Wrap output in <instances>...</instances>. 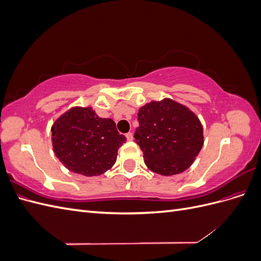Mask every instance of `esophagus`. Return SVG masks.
Here are the masks:
<instances>
[{
	"label": "esophagus",
	"mask_w": 261,
	"mask_h": 261,
	"mask_svg": "<svg viewBox=\"0 0 261 261\" xmlns=\"http://www.w3.org/2000/svg\"><path fill=\"white\" fill-rule=\"evenodd\" d=\"M126 138H127L128 141H132V140H133V134H132V133H127V134H126Z\"/></svg>",
	"instance_id": "34e87169"
}]
</instances>
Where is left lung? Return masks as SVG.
I'll use <instances>...</instances> for the list:
<instances>
[{
    "label": "left lung",
    "mask_w": 261,
    "mask_h": 261,
    "mask_svg": "<svg viewBox=\"0 0 261 261\" xmlns=\"http://www.w3.org/2000/svg\"><path fill=\"white\" fill-rule=\"evenodd\" d=\"M135 141L147 167L161 175H174L193 164L203 145L202 126L192 111L164 99L140 108Z\"/></svg>",
    "instance_id": "8db88e82"
}]
</instances>
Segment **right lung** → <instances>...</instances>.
I'll use <instances>...</instances> for the list:
<instances>
[{
  "mask_svg": "<svg viewBox=\"0 0 261 261\" xmlns=\"http://www.w3.org/2000/svg\"><path fill=\"white\" fill-rule=\"evenodd\" d=\"M54 153L77 174L97 176L111 169L126 137L111 118H101L91 108H73L53 124Z\"/></svg>",
  "mask_w": 261,
  "mask_h": 261,
  "instance_id": "right-lung-1",
  "label": "right lung"
}]
</instances>
